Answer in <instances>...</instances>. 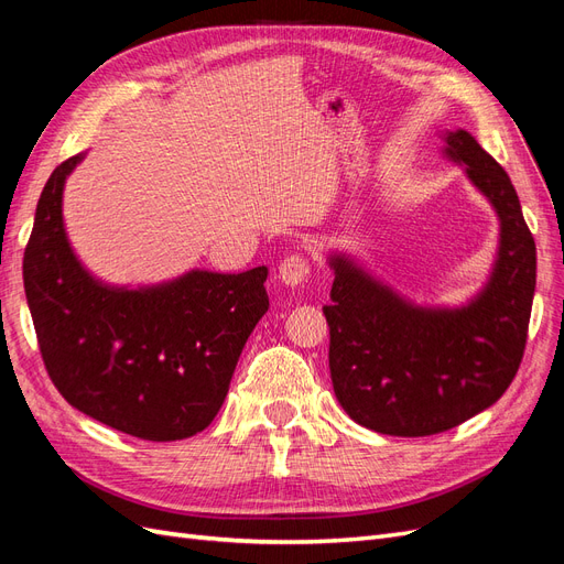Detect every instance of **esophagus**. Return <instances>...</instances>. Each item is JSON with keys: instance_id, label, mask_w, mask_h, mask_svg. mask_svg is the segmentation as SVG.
Instances as JSON below:
<instances>
[{"instance_id": "obj_1", "label": "esophagus", "mask_w": 564, "mask_h": 564, "mask_svg": "<svg viewBox=\"0 0 564 564\" xmlns=\"http://www.w3.org/2000/svg\"><path fill=\"white\" fill-rule=\"evenodd\" d=\"M308 272H311L308 259H303V256H286L278 268V278L286 286H299L301 282L308 280Z\"/></svg>"}]
</instances>
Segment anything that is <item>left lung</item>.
Here are the masks:
<instances>
[{
  "label": "left lung",
  "mask_w": 564,
  "mask_h": 564,
  "mask_svg": "<svg viewBox=\"0 0 564 564\" xmlns=\"http://www.w3.org/2000/svg\"><path fill=\"white\" fill-rule=\"evenodd\" d=\"M442 158L499 220L497 253L477 292L458 305L404 296L352 253L332 249L329 369L338 404L369 431L423 437L497 402L520 367L536 286V245L513 183L466 129L442 131Z\"/></svg>",
  "instance_id": "1"
}]
</instances>
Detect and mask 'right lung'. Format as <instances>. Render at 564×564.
<instances>
[{
  "label": "right lung",
  "mask_w": 564,
  "mask_h": 564,
  "mask_svg": "<svg viewBox=\"0 0 564 564\" xmlns=\"http://www.w3.org/2000/svg\"><path fill=\"white\" fill-rule=\"evenodd\" d=\"M46 181L23 259L28 308L51 381L115 431L172 442L207 429L249 334L268 311V268H193L158 284H110L79 261L63 220L65 181Z\"/></svg>",
  "instance_id": "obj_1"
}]
</instances>
